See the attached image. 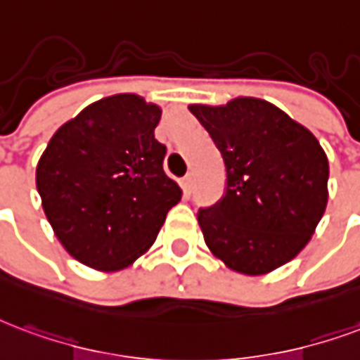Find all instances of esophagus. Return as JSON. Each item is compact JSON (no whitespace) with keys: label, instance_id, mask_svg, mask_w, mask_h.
Wrapping results in <instances>:
<instances>
[{"label":"esophagus","instance_id":"1","mask_svg":"<svg viewBox=\"0 0 360 360\" xmlns=\"http://www.w3.org/2000/svg\"><path fill=\"white\" fill-rule=\"evenodd\" d=\"M183 187H185V191H187V193H193V188H194L193 173H187V175H185V179H183Z\"/></svg>","mask_w":360,"mask_h":360}]
</instances>
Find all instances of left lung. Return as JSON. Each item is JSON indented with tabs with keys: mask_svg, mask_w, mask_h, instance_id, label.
Segmentation results:
<instances>
[{
	"mask_svg": "<svg viewBox=\"0 0 360 360\" xmlns=\"http://www.w3.org/2000/svg\"><path fill=\"white\" fill-rule=\"evenodd\" d=\"M227 169L225 194L198 212L207 248L242 275H267L307 246L328 202V158L307 127L263 98L191 105Z\"/></svg>",
	"mask_w": 360,
	"mask_h": 360,
	"instance_id": "8db88e82",
	"label": "left lung"
}]
</instances>
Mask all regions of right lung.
Returning <instances> with one entry per match:
<instances>
[{"mask_svg": "<svg viewBox=\"0 0 360 360\" xmlns=\"http://www.w3.org/2000/svg\"><path fill=\"white\" fill-rule=\"evenodd\" d=\"M162 108L133 93L101 98L60 126L36 167L41 206L68 254L120 271L153 246L181 188L154 137Z\"/></svg>", "mask_w": 360, "mask_h": 360, "instance_id": "add662e5", "label": "right lung"}]
</instances>
